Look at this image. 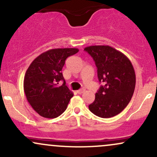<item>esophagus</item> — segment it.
<instances>
[{
    "label": "esophagus",
    "instance_id": "1",
    "mask_svg": "<svg viewBox=\"0 0 157 157\" xmlns=\"http://www.w3.org/2000/svg\"><path fill=\"white\" fill-rule=\"evenodd\" d=\"M85 91V89H80V90H77V93L79 94H82Z\"/></svg>",
    "mask_w": 157,
    "mask_h": 157
}]
</instances>
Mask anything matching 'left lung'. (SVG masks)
<instances>
[{
  "instance_id": "left-lung-1",
  "label": "left lung",
  "mask_w": 157,
  "mask_h": 157,
  "mask_svg": "<svg viewBox=\"0 0 157 157\" xmlns=\"http://www.w3.org/2000/svg\"><path fill=\"white\" fill-rule=\"evenodd\" d=\"M84 50L94 60L99 82H102L89 109L102 118L116 116L128 105L134 94V67L124 54L109 46H91Z\"/></svg>"
}]
</instances>
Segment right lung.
<instances>
[{"instance_id":"right-lung-1","label":"right lung","mask_w":157,"mask_h":157,"mask_svg":"<svg viewBox=\"0 0 157 157\" xmlns=\"http://www.w3.org/2000/svg\"><path fill=\"white\" fill-rule=\"evenodd\" d=\"M78 48H53L32 62L25 74L23 89L29 103L45 118H56L66 111L73 93L66 86L61 72L66 58ZM64 81L62 86L58 84Z\"/></svg>"}]
</instances>
